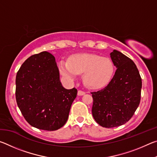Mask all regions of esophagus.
I'll list each match as a JSON object with an SVG mask.
<instances>
[{
    "instance_id": "esophagus-1",
    "label": "esophagus",
    "mask_w": 157,
    "mask_h": 157,
    "mask_svg": "<svg viewBox=\"0 0 157 157\" xmlns=\"http://www.w3.org/2000/svg\"><path fill=\"white\" fill-rule=\"evenodd\" d=\"M85 94V92L84 91H80V90H79L78 92V95H83Z\"/></svg>"
}]
</instances>
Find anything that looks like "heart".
<instances>
[{
    "label": "heart",
    "mask_w": 157,
    "mask_h": 157,
    "mask_svg": "<svg viewBox=\"0 0 157 157\" xmlns=\"http://www.w3.org/2000/svg\"><path fill=\"white\" fill-rule=\"evenodd\" d=\"M63 76L73 79L83 74V82L89 89L103 88L109 83L114 74L113 63L107 57L95 54H78L71 56L68 62H59Z\"/></svg>",
    "instance_id": "b5f03b06"
}]
</instances>
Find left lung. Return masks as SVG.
I'll return each mask as SVG.
<instances>
[{"instance_id":"1","label":"left lung","mask_w":157,"mask_h":157,"mask_svg":"<svg viewBox=\"0 0 157 157\" xmlns=\"http://www.w3.org/2000/svg\"><path fill=\"white\" fill-rule=\"evenodd\" d=\"M110 57L115 74L104 89L92 92V114L100 126L111 128L130 120L140 101L142 80L136 64L123 53L113 50Z\"/></svg>"}]
</instances>
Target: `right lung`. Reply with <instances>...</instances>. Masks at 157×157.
I'll return each instance as SVG.
<instances>
[{
  "mask_svg": "<svg viewBox=\"0 0 157 157\" xmlns=\"http://www.w3.org/2000/svg\"><path fill=\"white\" fill-rule=\"evenodd\" d=\"M77 94L75 88H63L55 58L46 51L28 58L16 77L18 107L37 129L55 131L64 125Z\"/></svg>",
  "mask_w": 157,
  "mask_h": 157,
  "instance_id": "add662e5",
  "label": "right lung"
}]
</instances>
